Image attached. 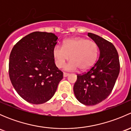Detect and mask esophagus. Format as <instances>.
Wrapping results in <instances>:
<instances>
[{
    "label": "esophagus",
    "mask_w": 131,
    "mask_h": 131,
    "mask_svg": "<svg viewBox=\"0 0 131 131\" xmlns=\"http://www.w3.org/2000/svg\"><path fill=\"white\" fill-rule=\"evenodd\" d=\"M68 75H69V73H65V72L63 73V77H68Z\"/></svg>",
    "instance_id": "1"
}]
</instances>
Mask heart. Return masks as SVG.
Here are the masks:
<instances>
[{
    "instance_id": "heart-1",
    "label": "heart",
    "mask_w": 131,
    "mask_h": 131,
    "mask_svg": "<svg viewBox=\"0 0 131 131\" xmlns=\"http://www.w3.org/2000/svg\"><path fill=\"white\" fill-rule=\"evenodd\" d=\"M99 48L93 41L80 37L66 39L63 47L56 45L52 49V55L58 68H62L65 62L70 61L64 67L66 70L73 71L80 68L85 70L94 64L98 56Z\"/></svg>"
}]
</instances>
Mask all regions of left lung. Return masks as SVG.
I'll use <instances>...</instances> for the list:
<instances>
[{"label": "left lung", "mask_w": 131, "mask_h": 131, "mask_svg": "<svg viewBox=\"0 0 131 131\" xmlns=\"http://www.w3.org/2000/svg\"><path fill=\"white\" fill-rule=\"evenodd\" d=\"M88 36L100 49V58L89 70L77 75L73 92L78 101L83 105L92 106L105 100L111 93L120 72L118 52L111 42L88 33Z\"/></svg>", "instance_id": "obj_1"}]
</instances>
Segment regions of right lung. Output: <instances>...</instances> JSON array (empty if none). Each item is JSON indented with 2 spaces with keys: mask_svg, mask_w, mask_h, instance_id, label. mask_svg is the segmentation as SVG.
Segmentation results:
<instances>
[{
  "mask_svg": "<svg viewBox=\"0 0 131 131\" xmlns=\"http://www.w3.org/2000/svg\"><path fill=\"white\" fill-rule=\"evenodd\" d=\"M52 33L34 31L18 41L9 56L13 86L27 102H47L56 92L63 72L56 67L52 49L58 42Z\"/></svg>",
  "mask_w": 131,
  "mask_h": 131,
  "instance_id": "right-lung-1",
  "label": "right lung"
}]
</instances>
